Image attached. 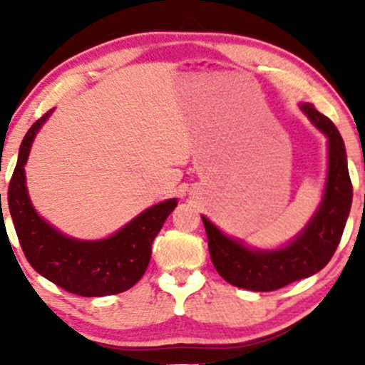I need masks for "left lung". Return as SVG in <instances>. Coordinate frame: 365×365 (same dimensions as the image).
Returning a JSON list of instances; mask_svg holds the SVG:
<instances>
[{
  "instance_id": "left-lung-1",
  "label": "left lung",
  "mask_w": 365,
  "mask_h": 365,
  "mask_svg": "<svg viewBox=\"0 0 365 365\" xmlns=\"http://www.w3.org/2000/svg\"><path fill=\"white\" fill-rule=\"evenodd\" d=\"M300 110L328 139V175L324 194L305 228L278 249H252L238 238L228 237L202 216L209 254L216 271L230 284L252 292H273L297 279L319 273L340 244L351 207V188L345 144L334 123L312 104Z\"/></svg>"
}]
</instances>
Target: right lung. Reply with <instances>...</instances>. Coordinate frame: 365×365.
<instances>
[{
  "mask_svg": "<svg viewBox=\"0 0 365 365\" xmlns=\"http://www.w3.org/2000/svg\"><path fill=\"white\" fill-rule=\"evenodd\" d=\"M51 113H46L25 133L8 187V207L25 257L41 276L75 295L104 297L128 290L148 269L150 245L177 207V199L145 209L101 240H78L58 232L32 206L24 168L32 142Z\"/></svg>",
  "mask_w": 365,
  "mask_h": 365,
  "instance_id": "obj_1",
  "label": "right lung"
}]
</instances>
